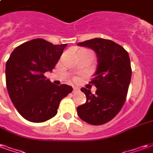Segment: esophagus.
Here are the masks:
<instances>
[{
    "instance_id": "esophagus-1",
    "label": "esophagus",
    "mask_w": 153,
    "mask_h": 153,
    "mask_svg": "<svg viewBox=\"0 0 153 153\" xmlns=\"http://www.w3.org/2000/svg\"><path fill=\"white\" fill-rule=\"evenodd\" d=\"M79 88L78 87H74L73 88V92L74 93H76V92H79Z\"/></svg>"
}]
</instances>
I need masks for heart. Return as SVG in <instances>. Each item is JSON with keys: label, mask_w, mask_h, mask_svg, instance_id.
<instances>
[{"label": "heart", "mask_w": 153, "mask_h": 153, "mask_svg": "<svg viewBox=\"0 0 153 153\" xmlns=\"http://www.w3.org/2000/svg\"><path fill=\"white\" fill-rule=\"evenodd\" d=\"M75 80H76V79H75Z\"/></svg>", "instance_id": "b5f03b06"}]
</instances>
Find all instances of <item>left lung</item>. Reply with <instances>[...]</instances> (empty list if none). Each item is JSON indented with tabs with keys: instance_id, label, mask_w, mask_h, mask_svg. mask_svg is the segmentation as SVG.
<instances>
[{
	"instance_id": "1",
	"label": "left lung",
	"mask_w": 153,
	"mask_h": 153,
	"mask_svg": "<svg viewBox=\"0 0 153 153\" xmlns=\"http://www.w3.org/2000/svg\"><path fill=\"white\" fill-rule=\"evenodd\" d=\"M78 45L93 49L98 64L90 81L97 88L96 93L81 88L87 101L77 107V112L90 125L106 124L118 114L126 99L132 74L128 54L120 45L104 38H93Z\"/></svg>"
}]
</instances>
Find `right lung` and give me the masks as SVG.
<instances>
[{"label":"right lung","mask_w":153,"mask_h":153,"mask_svg":"<svg viewBox=\"0 0 153 153\" xmlns=\"http://www.w3.org/2000/svg\"><path fill=\"white\" fill-rule=\"evenodd\" d=\"M66 46L36 38L10 54L5 65L6 88L18 112L28 121L41 123L54 117L60 101L72 92V87L55 85L44 75L53 70Z\"/></svg>","instance_id":"add662e5"}]
</instances>
